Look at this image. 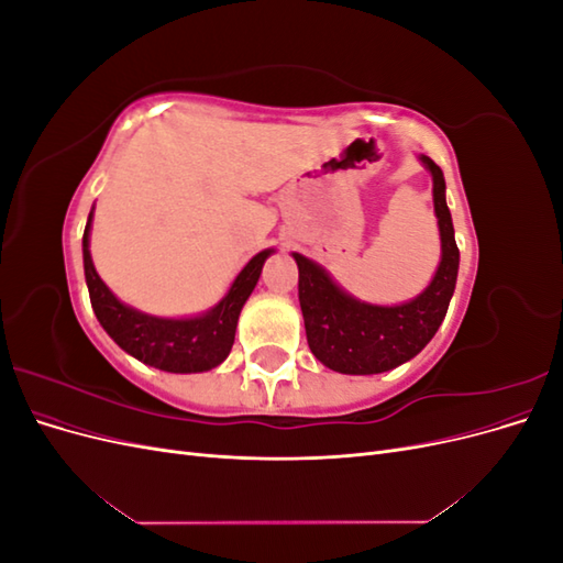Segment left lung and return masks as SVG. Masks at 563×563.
I'll list each match as a JSON object with an SVG mask.
<instances>
[{
	"label": "left lung",
	"instance_id": "obj_1",
	"mask_svg": "<svg viewBox=\"0 0 563 563\" xmlns=\"http://www.w3.org/2000/svg\"><path fill=\"white\" fill-rule=\"evenodd\" d=\"M434 178V211L441 232V263L432 284L406 305L378 308L350 298L312 261L294 253L298 263V300L305 335L317 360L340 373L368 376L395 368L416 356L434 338L446 317L457 279L455 244L446 183L441 168L422 157Z\"/></svg>",
	"mask_w": 563,
	"mask_h": 563
}]
</instances>
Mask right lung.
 I'll return each instance as SVG.
<instances>
[{
    "label": "right lung",
    "instance_id": "add662e5",
    "mask_svg": "<svg viewBox=\"0 0 563 563\" xmlns=\"http://www.w3.org/2000/svg\"><path fill=\"white\" fill-rule=\"evenodd\" d=\"M89 228L84 230V275H87L89 298L100 327L124 352L135 360L168 373H199L218 366L234 343L236 319L246 298L258 284L261 269L272 251H263L234 279L230 294L211 312L195 319H157L135 312L119 302L110 288L98 277L89 253Z\"/></svg>",
    "mask_w": 563,
    "mask_h": 563
}]
</instances>
